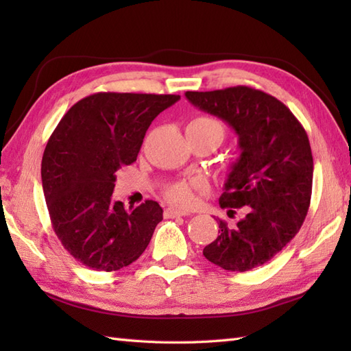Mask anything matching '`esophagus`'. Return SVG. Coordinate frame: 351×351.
I'll use <instances>...</instances> for the list:
<instances>
[{
  "mask_svg": "<svg viewBox=\"0 0 351 351\" xmlns=\"http://www.w3.org/2000/svg\"><path fill=\"white\" fill-rule=\"evenodd\" d=\"M189 211H181L176 210V208H166L164 210V217L166 219H175V217H182V215H189Z\"/></svg>",
  "mask_w": 351,
  "mask_h": 351,
  "instance_id": "esophagus-1",
  "label": "esophagus"
}]
</instances>
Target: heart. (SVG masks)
Segmentation results:
<instances>
[{
	"label": "heart",
	"instance_id": "obj_1",
	"mask_svg": "<svg viewBox=\"0 0 351 351\" xmlns=\"http://www.w3.org/2000/svg\"><path fill=\"white\" fill-rule=\"evenodd\" d=\"M187 130H193L197 132H211V134H217L220 140H223L226 134V128L223 125L221 121H219L217 117L210 116V114H200L196 116L193 121L187 125ZM205 190V184L199 180H193V181H176L171 182L164 187L162 193L169 202L180 205V206H189L191 205L193 200H195V193L197 191H204Z\"/></svg>",
	"mask_w": 351,
	"mask_h": 351
}]
</instances>
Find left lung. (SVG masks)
Listing matches in <instances>:
<instances>
[{
	"mask_svg": "<svg viewBox=\"0 0 351 351\" xmlns=\"http://www.w3.org/2000/svg\"><path fill=\"white\" fill-rule=\"evenodd\" d=\"M185 96L232 126L241 149L219 204L229 217L238 210L243 215L234 226L219 220L220 235L204 256L223 270L249 271L278 255L306 217L314 175L308 134L285 104L258 88L237 86Z\"/></svg>",
	"mask_w": 351,
	"mask_h": 351,
	"instance_id": "left-lung-1",
	"label": "left lung"
}]
</instances>
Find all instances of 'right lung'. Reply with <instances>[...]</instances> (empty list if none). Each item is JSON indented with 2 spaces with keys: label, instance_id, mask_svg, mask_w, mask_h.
Segmentation results:
<instances>
[{
  "label": "right lung",
  "instance_id": "obj_1",
  "mask_svg": "<svg viewBox=\"0 0 351 351\" xmlns=\"http://www.w3.org/2000/svg\"><path fill=\"white\" fill-rule=\"evenodd\" d=\"M180 95L99 92L69 108L45 147L42 187L58 240L81 264L114 271L132 264L162 220L146 200L125 210L113 199L116 171L137 160L145 134Z\"/></svg>",
  "mask_w": 351,
  "mask_h": 351
}]
</instances>
